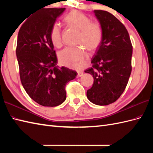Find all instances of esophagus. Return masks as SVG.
Listing matches in <instances>:
<instances>
[{"instance_id": "34e87169", "label": "esophagus", "mask_w": 153, "mask_h": 153, "mask_svg": "<svg viewBox=\"0 0 153 153\" xmlns=\"http://www.w3.org/2000/svg\"><path fill=\"white\" fill-rule=\"evenodd\" d=\"M83 74V72L82 71H77V77H79L81 76H82Z\"/></svg>"}]
</instances>
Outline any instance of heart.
Listing matches in <instances>:
<instances>
[{
    "label": "heart",
    "mask_w": 153,
    "mask_h": 153,
    "mask_svg": "<svg viewBox=\"0 0 153 153\" xmlns=\"http://www.w3.org/2000/svg\"><path fill=\"white\" fill-rule=\"evenodd\" d=\"M64 20L68 26L79 31L77 45H83L90 51L96 50L100 46L103 37V29L100 22L91 21L88 16L78 10L68 13ZM50 37L54 47L60 48L62 46L61 28L57 23L52 25ZM83 47H67L62 51L59 54L61 64L74 69L83 68L89 60V54Z\"/></svg>",
    "instance_id": "obj_1"
}]
</instances>
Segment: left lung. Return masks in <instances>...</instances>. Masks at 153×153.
Listing matches in <instances>:
<instances>
[{"label": "left lung", "instance_id": "8db88e82", "mask_svg": "<svg viewBox=\"0 0 153 153\" xmlns=\"http://www.w3.org/2000/svg\"><path fill=\"white\" fill-rule=\"evenodd\" d=\"M103 29L101 43L91 59L92 67L85 70L94 82L87 97L97 105L114 102L124 91L131 72L132 45L128 30L114 16L94 10Z\"/></svg>", "mask_w": 153, "mask_h": 153}]
</instances>
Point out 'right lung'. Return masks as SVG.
<instances>
[{"label":"right lung","mask_w":153,"mask_h":153,"mask_svg":"<svg viewBox=\"0 0 153 153\" xmlns=\"http://www.w3.org/2000/svg\"><path fill=\"white\" fill-rule=\"evenodd\" d=\"M65 9H42L30 16L18 32L16 56L22 84L31 99L43 106L62 103L66 99V84L77 74L56 66V52L50 37L52 25Z\"/></svg>","instance_id":"right-lung-1"}]
</instances>
